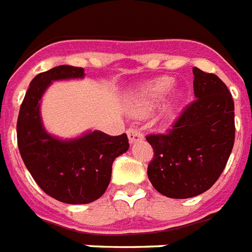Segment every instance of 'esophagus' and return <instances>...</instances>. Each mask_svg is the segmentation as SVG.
<instances>
[{
  "mask_svg": "<svg viewBox=\"0 0 252 252\" xmlns=\"http://www.w3.org/2000/svg\"><path fill=\"white\" fill-rule=\"evenodd\" d=\"M126 135H128V139H129V143H131V144L137 143V141H140L144 139V135H143L140 129H137V128H129V129L126 131Z\"/></svg>",
  "mask_w": 252,
  "mask_h": 252,
  "instance_id": "obj_1",
  "label": "esophagus"
}]
</instances>
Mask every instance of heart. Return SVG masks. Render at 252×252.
<instances>
[{
	"instance_id": "obj_1",
	"label": "heart",
	"mask_w": 252,
	"mask_h": 252,
	"mask_svg": "<svg viewBox=\"0 0 252 252\" xmlns=\"http://www.w3.org/2000/svg\"><path fill=\"white\" fill-rule=\"evenodd\" d=\"M175 87L171 77H161L141 87L133 96L132 111L136 115H147L165 100Z\"/></svg>"
}]
</instances>
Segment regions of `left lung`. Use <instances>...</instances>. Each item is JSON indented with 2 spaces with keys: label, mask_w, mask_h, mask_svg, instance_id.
<instances>
[{
  "label": "left lung",
  "mask_w": 252,
  "mask_h": 252,
  "mask_svg": "<svg viewBox=\"0 0 252 252\" xmlns=\"http://www.w3.org/2000/svg\"><path fill=\"white\" fill-rule=\"evenodd\" d=\"M195 100L172 129L147 136L155 156L148 178L155 189L172 199L206 192L223 172L235 140L234 100L216 74L192 68Z\"/></svg>",
  "instance_id": "left-lung-1"
}]
</instances>
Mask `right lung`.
<instances>
[{
    "mask_svg": "<svg viewBox=\"0 0 252 252\" xmlns=\"http://www.w3.org/2000/svg\"><path fill=\"white\" fill-rule=\"evenodd\" d=\"M84 69L60 65L31 81L17 120V143L24 163L38 187L66 204H87L102 196L111 182L112 164L129 148L126 133L89 131L60 139L46 131L41 98L53 81L84 79Z\"/></svg>",
    "mask_w": 252,
    "mask_h": 252,
    "instance_id": "obj_1",
    "label": "right lung"
}]
</instances>
